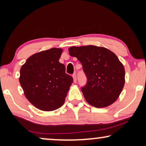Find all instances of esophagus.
I'll use <instances>...</instances> for the list:
<instances>
[{
	"label": "esophagus",
	"instance_id": "1",
	"mask_svg": "<svg viewBox=\"0 0 146 146\" xmlns=\"http://www.w3.org/2000/svg\"><path fill=\"white\" fill-rule=\"evenodd\" d=\"M72 77H73V80H74V82L76 83V80H77V78H76V75L75 73L73 74Z\"/></svg>",
	"mask_w": 146,
	"mask_h": 146
}]
</instances>
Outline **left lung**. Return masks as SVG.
Returning a JSON list of instances; mask_svg holds the SVG:
<instances>
[{
	"label": "left lung",
	"instance_id": "left-lung-1",
	"mask_svg": "<svg viewBox=\"0 0 146 146\" xmlns=\"http://www.w3.org/2000/svg\"><path fill=\"white\" fill-rule=\"evenodd\" d=\"M71 56L82 65L87 82L81 90L87 102L100 108L118 98L125 84L124 67L114 53L104 47L93 45L72 46Z\"/></svg>",
	"mask_w": 146,
	"mask_h": 146
}]
</instances>
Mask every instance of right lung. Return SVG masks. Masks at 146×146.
I'll use <instances>...</instances> for the list:
<instances>
[{
	"instance_id": "1",
	"label": "right lung",
	"mask_w": 146,
	"mask_h": 146,
	"mask_svg": "<svg viewBox=\"0 0 146 146\" xmlns=\"http://www.w3.org/2000/svg\"><path fill=\"white\" fill-rule=\"evenodd\" d=\"M62 49L53 48L32 55L22 66L19 82L27 98L42 111H53L64 104L73 82L60 63Z\"/></svg>"
}]
</instances>
